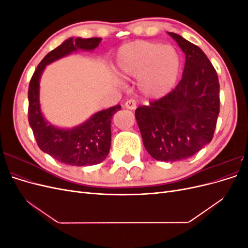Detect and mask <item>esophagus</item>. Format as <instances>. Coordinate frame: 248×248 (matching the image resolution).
<instances>
[{"label":"esophagus","mask_w":248,"mask_h":248,"mask_svg":"<svg viewBox=\"0 0 248 248\" xmlns=\"http://www.w3.org/2000/svg\"><path fill=\"white\" fill-rule=\"evenodd\" d=\"M125 108L128 109H136L137 108V102L133 99H128L125 102Z\"/></svg>","instance_id":"obj_1"}]
</instances>
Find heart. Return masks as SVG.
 Returning a JSON list of instances; mask_svg holds the SVG:
<instances>
[{
  "mask_svg": "<svg viewBox=\"0 0 248 248\" xmlns=\"http://www.w3.org/2000/svg\"><path fill=\"white\" fill-rule=\"evenodd\" d=\"M116 64L125 79H138V88L146 98L158 99L175 87L181 72L182 60L171 46L136 40L117 51Z\"/></svg>",
  "mask_w": 248,
  "mask_h": 248,
  "instance_id": "obj_1",
  "label": "heart"
}]
</instances>
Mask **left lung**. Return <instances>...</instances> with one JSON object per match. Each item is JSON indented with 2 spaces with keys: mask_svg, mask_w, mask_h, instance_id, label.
Masks as SVG:
<instances>
[{
  "mask_svg": "<svg viewBox=\"0 0 248 248\" xmlns=\"http://www.w3.org/2000/svg\"><path fill=\"white\" fill-rule=\"evenodd\" d=\"M185 54L182 79L167 96L140 107L136 118L148 153L158 161H178L212 140L219 114V82L199 46L168 33Z\"/></svg>",
  "mask_w": 248,
  "mask_h": 248,
  "instance_id": "1",
  "label": "left lung"
}]
</instances>
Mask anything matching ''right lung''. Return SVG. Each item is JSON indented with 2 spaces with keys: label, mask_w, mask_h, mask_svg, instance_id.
Here are the masks:
<instances>
[{
  "label": "right lung",
  "mask_w": 248,
  "mask_h": 248,
  "mask_svg": "<svg viewBox=\"0 0 248 248\" xmlns=\"http://www.w3.org/2000/svg\"><path fill=\"white\" fill-rule=\"evenodd\" d=\"M101 38H70L43 58L30 81L29 123L38 147L44 153L65 164L85 167L98 164L107 158L110 149L111 118L121 106L95 112L84 123L73 128H60L44 118L40 107V78L46 67L78 49L92 51Z\"/></svg>",
  "instance_id": "obj_1"
}]
</instances>
